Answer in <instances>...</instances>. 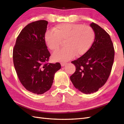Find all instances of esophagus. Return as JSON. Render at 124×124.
<instances>
[{"label":"esophagus","instance_id":"1","mask_svg":"<svg viewBox=\"0 0 124 124\" xmlns=\"http://www.w3.org/2000/svg\"><path fill=\"white\" fill-rule=\"evenodd\" d=\"M61 64L62 67H63V66H64L66 64V62H61Z\"/></svg>","mask_w":124,"mask_h":124}]
</instances>
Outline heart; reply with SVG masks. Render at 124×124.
I'll use <instances>...</instances> for the list:
<instances>
[{"instance_id": "b5f03b06", "label": "heart", "mask_w": 124, "mask_h": 124, "mask_svg": "<svg viewBox=\"0 0 124 124\" xmlns=\"http://www.w3.org/2000/svg\"><path fill=\"white\" fill-rule=\"evenodd\" d=\"M94 30L88 25L81 24L62 23L47 31L44 35L47 46L53 51L57 50L62 42L65 41V47L52 55L54 61L63 62L78 57L87 52L93 42Z\"/></svg>"}]
</instances>
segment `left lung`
<instances>
[{
	"label": "left lung",
	"mask_w": 124,
	"mask_h": 124,
	"mask_svg": "<svg viewBox=\"0 0 124 124\" xmlns=\"http://www.w3.org/2000/svg\"><path fill=\"white\" fill-rule=\"evenodd\" d=\"M90 26L95 31V40L89 50L71 62L76 71L70 76L74 87L86 94L98 91L106 83L113 64L114 48L110 35L94 23Z\"/></svg>",
	"instance_id": "8db88e82"
}]
</instances>
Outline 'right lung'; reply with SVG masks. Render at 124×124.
<instances>
[{
	"label": "right lung",
	"mask_w": 124,
	"mask_h": 124,
	"mask_svg": "<svg viewBox=\"0 0 124 124\" xmlns=\"http://www.w3.org/2000/svg\"><path fill=\"white\" fill-rule=\"evenodd\" d=\"M48 22L39 20L22 30L13 50L15 69L21 84L28 91L42 94L49 90L59 62H48L50 53L44 41Z\"/></svg>",
	"instance_id": "add662e5"
}]
</instances>
